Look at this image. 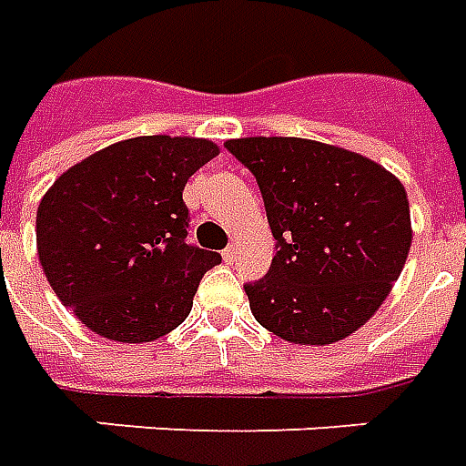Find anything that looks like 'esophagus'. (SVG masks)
<instances>
[{"label":"esophagus","instance_id":"1","mask_svg":"<svg viewBox=\"0 0 466 466\" xmlns=\"http://www.w3.org/2000/svg\"><path fill=\"white\" fill-rule=\"evenodd\" d=\"M236 256H238V248H236V246H228V248L223 250V260H226V263H233Z\"/></svg>","mask_w":466,"mask_h":466}]
</instances>
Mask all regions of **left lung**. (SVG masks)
I'll return each instance as SVG.
<instances>
[{"label": "left lung", "mask_w": 466, "mask_h": 466, "mask_svg": "<svg viewBox=\"0 0 466 466\" xmlns=\"http://www.w3.org/2000/svg\"><path fill=\"white\" fill-rule=\"evenodd\" d=\"M228 153L263 196L276 256L248 280L256 321L293 344H333L364 326L411 246L404 186L364 155L303 137H240Z\"/></svg>", "instance_id": "obj_1"}]
</instances>
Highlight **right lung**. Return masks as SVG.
Returning <instances> with one entry per match:
<instances>
[{"instance_id":"obj_1","label":"right lung","mask_w":466,"mask_h":466,"mask_svg":"<svg viewBox=\"0 0 466 466\" xmlns=\"http://www.w3.org/2000/svg\"><path fill=\"white\" fill-rule=\"evenodd\" d=\"M216 155L200 137H133L90 155L49 187L37 210L39 263L87 329L143 344L186 321L220 253L187 243L183 187Z\"/></svg>"}]
</instances>
